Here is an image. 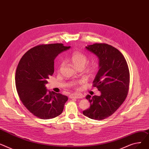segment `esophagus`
Here are the masks:
<instances>
[{"label":"esophagus","instance_id":"obj_1","mask_svg":"<svg viewBox=\"0 0 149 149\" xmlns=\"http://www.w3.org/2000/svg\"><path fill=\"white\" fill-rule=\"evenodd\" d=\"M83 97L84 96L82 94H78V93H74L70 95V98H76V99H82L83 98Z\"/></svg>","mask_w":149,"mask_h":149}]
</instances>
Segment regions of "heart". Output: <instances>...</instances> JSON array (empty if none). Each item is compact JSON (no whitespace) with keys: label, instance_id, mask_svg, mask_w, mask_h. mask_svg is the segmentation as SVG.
Returning <instances> with one entry per match:
<instances>
[{"label":"heart","instance_id":"b5f03b06","mask_svg":"<svg viewBox=\"0 0 149 149\" xmlns=\"http://www.w3.org/2000/svg\"><path fill=\"white\" fill-rule=\"evenodd\" d=\"M70 61L73 64L74 67H76L77 68H84L86 64L88 62V58H87L86 55L81 52L76 51L74 52L70 56ZM63 64H61L59 65V70H61V68H63ZM93 67H90L88 68L89 71H91ZM76 84H73V85H76Z\"/></svg>","mask_w":149,"mask_h":149}]
</instances>
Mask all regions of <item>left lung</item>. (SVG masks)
<instances>
[{"mask_svg": "<svg viewBox=\"0 0 149 149\" xmlns=\"http://www.w3.org/2000/svg\"><path fill=\"white\" fill-rule=\"evenodd\" d=\"M85 48L99 58V70L93 86L101 94L86 96L90 107L83 113L90 118L102 120L114 113L126 99L130 82L129 68L124 56L111 45L95 43Z\"/></svg>", "mask_w": 149, "mask_h": 149, "instance_id": "8db88e82", "label": "left lung"}]
</instances>
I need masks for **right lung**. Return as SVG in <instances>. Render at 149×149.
<instances>
[{"label":"right lung","instance_id":"add662e5","mask_svg":"<svg viewBox=\"0 0 149 149\" xmlns=\"http://www.w3.org/2000/svg\"><path fill=\"white\" fill-rule=\"evenodd\" d=\"M70 47L61 43L36 46L26 52L17 66L15 76L17 93L24 106L40 118H53L63 111L68 97L47 90L46 84L54 73L55 59Z\"/></svg>","mask_w":149,"mask_h":149}]
</instances>
